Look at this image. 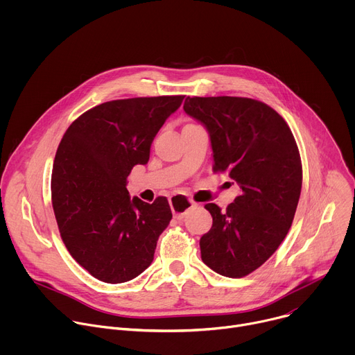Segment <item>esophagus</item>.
I'll list each match as a JSON object with an SVG mask.
<instances>
[{"mask_svg":"<svg viewBox=\"0 0 355 355\" xmlns=\"http://www.w3.org/2000/svg\"><path fill=\"white\" fill-rule=\"evenodd\" d=\"M170 205L173 209V214L177 219H182L185 216V214L195 205L192 199H188L185 196L181 195H175L170 199Z\"/></svg>","mask_w":355,"mask_h":355,"instance_id":"esophagus-1","label":"esophagus"}]
</instances>
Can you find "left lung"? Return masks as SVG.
Returning <instances> with one entry per match:
<instances>
[{"mask_svg": "<svg viewBox=\"0 0 355 355\" xmlns=\"http://www.w3.org/2000/svg\"><path fill=\"white\" fill-rule=\"evenodd\" d=\"M184 111L209 133L214 171L227 173L241 189L225 212L205 205L214 223L199 240L202 261L223 277H245L274 254L292 225L302 188L295 137L257 99L188 96Z\"/></svg>", "mask_w": 355, "mask_h": 355, "instance_id": "1", "label": "left lung"}]
</instances>
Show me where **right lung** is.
<instances>
[{
    "label": "right lung",
    "instance_id": "add662e5",
    "mask_svg": "<svg viewBox=\"0 0 355 355\" xmlns=\"http://www.w3.org/2000/svg\"><path fill=\"white\" fill-rule=\"evenodd\" d=\"M184 95L104 103L66 130L52 171V204L71 257L94 278L121 284L153 261L159 236L173 214L159 196L147 204L129 196L126 178L146 164L150 146Z\"/></svg>",
    "mask_w": 355,
    "mask_h": 355
}]
</instances>
